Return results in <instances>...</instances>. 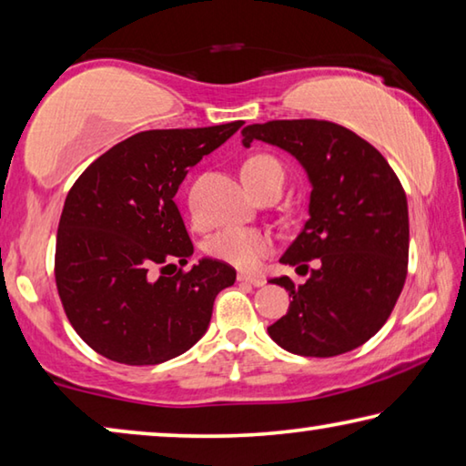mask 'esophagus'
I'll list each match as a JSON object with an SVG mask.
<instances>
[{"label": "esophagus", "mask_w": 466, "mask_h": 466, "mask_svg": "<svg viewBox=\"0 0 466 466\" xmlns=\"http://www.w3.org/2000/svg\"><path fill=\"white\" fill-rule=\"evenodd\" d=\"M238 282L259 288V286L265 284V278L263 276H250V273H238Z\"/></svg>", "instance_id": "obj_1"}]
</instances>
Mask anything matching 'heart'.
<instances>
[{
  "instance_id": "obj_1",
  "label": "heart",
  "mask_w": 466,
  "mask_h": 466,
  "mask_svg": "<svg viewBox=\"0 0 466 466\" xmlns=\"http://www.w3.org/2000/svg\"><path fill=\"white\" fill-rule=\"evenodd\" d=\"M242 180L255 195L268 188H282L286 172L271 155H253L242 164ZM273 240L268 232L257 228H226L207 242V255L219 263L242 271H255L271 253Z\"/></svg>"
}]
</instances>
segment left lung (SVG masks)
Segmentation results:
<instances>
[{
	"label": "left lung",
	"mask_w": 466,
	"mask_h": 466,
	"mask_svg": "<svg viewBox=\"0 0 466 466\" xmlns=\"http://www.w3.org/2000/svg\"><path fill=\"white\" fill-rule=\"evenodd\" d=\"M276 145L311 182L309 219L282 255L307 276L271 284L290 292L288 313L268 328L300 357H336L365 344L388 321L409 265V205L386 157L328 120H271L242 128V145Z\"/></svg>",
	"instance_id": "left-lung-1"
}]
</instances>
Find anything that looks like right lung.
<instances>
[{
	"label": "right lung",
	"instance_id": "add662e5",
	"mask_svg": "<svg viewBox=\"0 0 466 466\" xmlns=\"http://www.w3.org/2000/svg\"><path fill=\"white\" fill-rule=\"evenodd\" d=\"M240 127L138 132L74 182L57 228L56 284L72 328L95 352L159 365L203 338L213 300L236 271L216 259L182 271L195 248L174 197L188 167Z\"/></svg>",
	"mask_w": 466,
	"mask_h": 466
}]
</instances>
